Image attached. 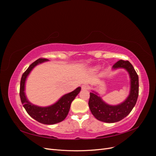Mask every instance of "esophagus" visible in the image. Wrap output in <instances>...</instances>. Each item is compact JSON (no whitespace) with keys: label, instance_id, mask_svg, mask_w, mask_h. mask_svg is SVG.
<instances>
[{"label":"esophagus","instance_id":"esophagus-1","mask_svg":"<svg viewBox=\"0 0 156 156\" xmlns=\"http://www.w3.org/2000/svg\"><path fill=\"white\" fill-rule=\"evenodd\" d=\"M89 88H90L89 85H88V84H83V85H82V89L84 90H88Z\"/></svg>","mask_w":156,"mask_h":156}]
</instances>
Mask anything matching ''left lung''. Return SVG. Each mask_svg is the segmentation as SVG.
Here are the masks:
<instances>
[{"instance_id":"1","label":"left lung","mask_w":156,"mask_h":156,"mask_svg":"<svg viewBox=\"0 0 156 156\" xmlns=\"http://www.w3.org/2000/svg\"><path fill=\"white\" fill-rule=\"evenodd\" d=\"M124 68L130 77V91L128 97L120 104L110 105L102 100L94 91L90 93L88 105L92 114L98 120L114 123L120 121L128 115L136 104L139 96V77L132 64L127 60H120L112 66V69Z\"/></svg>"}]
</instances>
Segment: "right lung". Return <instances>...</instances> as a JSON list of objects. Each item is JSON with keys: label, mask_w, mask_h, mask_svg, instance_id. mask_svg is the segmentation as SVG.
<instances>
[{"label": "right lung", "mask_w": 156, "mask_h": 156, "mask_svg": "<svg viewBox=\"0 0 156 156\" xmlns=\"http://www.w3.org/2000/svg\"><path fill=\"white\" fill-rule=\"evenodd\" d=\"M48 60L46 58L37 59L31 64L23 73L20 83V95L22 104L28 114L41 124L51 125L58 123L66 119L69 112L71 103L81 91V88L78 87L72 92L65 94L59 99L58 101L48 107H39L31 103L27 100L25 93L26 79L36 66Z\"/></svg>", "instance_id": "obj_1"}]
</instances>
